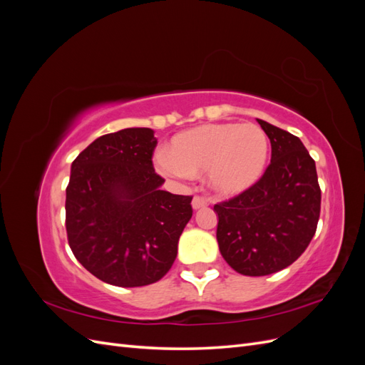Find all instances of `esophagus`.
Returning a JSON list of instances; mask_svg holds the SVG:
<instances>
[{"mask_svg": "<svg viewBox=\"0 0 365 365\" xmlns=\"http://www.w3.org/2000/svg\"><path fill=\"white\" fill-rule=\"evenodd\" d=\"M192 205H193V208L195 210H197V208H202V207H207L208 205V201L205 200L204 196H200V195H196L195 197H193V201H192Z\"/></svg>", "mask_w": 365, "mask_h": 365, "instance_id": "34e87169", "label": "esophagus"}]
</instances>
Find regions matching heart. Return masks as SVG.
<instances>
[{
	"instance_id": "1",
	"label": "heart",
	"mask_w": 365,
	"mask_h": 365,
	"mask_svg": "<svg viewBox=\"0 0 365 365\" xmlns=\"http://www.w3.org/2000/svg\"><path fill=\"white\" fill-rule=\"evenodd\" d=\"M269 141L256 125L215 123L175 135L160 172L189 176L207 170L208 184L220 195H239L256 182L268 160Z\"/></svg>"
}]
</instances>
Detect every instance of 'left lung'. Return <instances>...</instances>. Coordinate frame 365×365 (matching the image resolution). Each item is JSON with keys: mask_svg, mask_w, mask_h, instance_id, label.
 <instances>
[{"mask_svg": "<svg viewBox=\"0 0 365 365\" xmlns=\"http://www.w3.org/2000/svg\"><path fill=\"white\" fill-rule=\"evenodd\" d=\"M257 121L271 141L269 165L250 189L215 205L220 254L250 277L282 271L300 257L322 210L315 161L302 140Z\"/></svg>", "mask_w": 365, "mask_h": 365, "instance_id": "left-lung-1", "label": "left lung"}]
</instances>
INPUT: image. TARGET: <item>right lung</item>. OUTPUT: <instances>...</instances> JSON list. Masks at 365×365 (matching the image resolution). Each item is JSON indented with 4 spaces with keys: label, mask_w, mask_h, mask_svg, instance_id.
I'll list each match as a JSON object with an SVG mask.
<instances>
[{
    "label": "right lung",
    "mask_w": 365,
    "mask_h": 365,
    "mask_svg": "<svg viewBox=\"0 0 365 365\" xmlns=\"http://www.w3.org/2000/svg\"><path fill=\"white\" fill-rule=\"evenodd\" d=\"M149 128L98 137L71 164L65 227L74 257L105 283L137 288L163 279L176 259L192 196L160 190Z\"/></svg>",
    "instance_id": "right-lung-1"
}]
</instances>
